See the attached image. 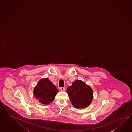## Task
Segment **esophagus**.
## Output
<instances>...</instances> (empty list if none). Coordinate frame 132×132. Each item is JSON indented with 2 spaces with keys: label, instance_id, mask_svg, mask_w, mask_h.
I'll return each mask as SVG.
<instances>
[{
  "label": "esophagus",
  "instance_id": "esophagus-1",
  "mask_svg": "<svg viewBox=\"0 0 132 132\" xmlns=\"http://www.w3.org/2000/svg\"><path fill=\"white\" fill-rule=\"evenodd\" d=\"M60 90L61 91H65V89L64 87H61L60 88Z\"/></svg>",
  "mask_w": 132,
  "mask_h": 132
}]
</instances>
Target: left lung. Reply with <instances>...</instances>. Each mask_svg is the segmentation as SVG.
I'll return each mask as SVG.
<instances>
[{
    "label": "left lung",
    "instance_id": "left-lung-1",
    "mask_svg": "<svg viewBox=\"0 0 132 132\" xmlns=\"http://www.w3.org/2000/svg\"><path fill=\"white\" fill-rule=\"evenodd\" d=\"M70 102L74 108L83 109L88 107L93 99V91L89 85L80 80H76L67 89Z\"/></svg>",
    "mask_w": 132,
    "mask_h": 132
}]
</instances>
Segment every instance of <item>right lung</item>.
Wrapping results in <instances>:
<instances>
[{"label": "right lung", "mask_w": 132, "mask_h": 132, "mask_svg": "<svg viewBox=\"0 0 132 132\" xmlns=\"http://www.w3.org/2000/svg\"><path fill=\"white\" fill-rule=\"evenodd\" d=\"M58 90L48 78H42L38 82L33 90V94L38 102L48 105L54 99Z\"/></svg>", "instance_id": "add662e5"}]
</instances>
